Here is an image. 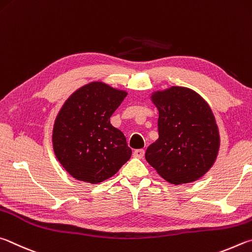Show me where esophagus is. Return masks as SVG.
Here are the masks:
<instances>
[{
  "label": "esophagus",
  "mask_w": 252,
  "mask_h": 252,
  "mask_svg": "<svg viewBox=\"0 0 252 252\" xmlns=\"http://www.w3.org/2000/svg\"><path fill=\"white\" fill-rule=\"evenodd\" d=\"M144 156H145L144 149H136V151L134 152V157H136V158H139V159H142V158H144Z\"/></svg>",
  "instance_id": "1"
}]
</instances>
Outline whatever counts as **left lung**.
I'll use <instances>...</instances> for the list:
<instances>
[{
    "mask_svg": "<svg viewBox=\"0 0 252 252\" xmlns=\"http://www.w3.org/2000/svg\"><path fill=\"white\" fill-rule=\"evenodd\" d=\"M159 112V138L147 148L148 164L171 184L191 183L214 165L219 133L214 114L200 95L173 86L152 96Z\"/></svg>",
    "mask_w": 252,
    "mask_h": 252,
    "instance_id": "8db88e82",
    "label": "left lung"
}]
</instances>
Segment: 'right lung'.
I'll list each match as a JSON object with an SVG mask.
<instances>
[{"label":"right lung","instance_id":"obj_1","mask_svg":"<svg viewBox=\"0 0 252 252\" xmlns=\"http://www.w3.org/2000/svg\"><path fill=\"white\" fill-rule=\"evenodd\" d=\"M126 96V92L93 82L65 101L54 124L53 147L61 165L74 178L101 183L130 158L125 136L109 122Z\"/></svg>","mask_w":252,"mask_h":252}]
</instances>
